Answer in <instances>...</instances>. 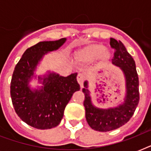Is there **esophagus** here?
<instances>
[{
	"instance_id": "1",
	"label": "esophagus",
	"mask_w": 151,
	"mask_h": 151,
	"mask_svg": "<svg viewBox=\"0 0 151 151\" xmlns=\"http://www.w3.org/2000/svg\"><path fill=\"white\" fill-rule=\"evenodd\" d=\"M86 80V76L85 73H79L77 77V81L79 83V85H81V87H83V84L85 82V81Z\"/></svg>"
}]
</instances>
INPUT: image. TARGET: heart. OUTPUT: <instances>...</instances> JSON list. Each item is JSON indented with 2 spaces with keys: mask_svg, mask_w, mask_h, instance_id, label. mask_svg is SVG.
<instances>
[{
  "mask_svg": "<svg viewBox=\"0 0 151 151\" xmlns=\"http://www.w3.org/2000/svg\"><path fill=\"white\" fill-rule=\"evenodd\" d=\"M106 46L102 44L89 45L81 51V57L85 61H91L101 55L104 58H108L110 56V54L106 52Z\"/></svg>",
  "mask_w": 151,
  "mask_h": 151,
  "instance_id": "heart-1",
  "label": "heart"
}]
</instances>
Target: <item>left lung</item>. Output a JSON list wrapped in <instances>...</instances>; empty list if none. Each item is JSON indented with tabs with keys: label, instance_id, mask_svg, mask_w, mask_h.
I'll return each mask as SVG.
<instances>
[{
	"label": "left lung",
	"instance_id": "1",
	"mask_svg": "<svg viewBox=\"0 0 151 151\" xmlns=\"http://www.w3.org/2000/svg\"><path fill=\"white\" fill-rule=\"evenodd\" d=\"M110 46L114 49L113 64L122 69L126 80V96L124 103L117 107L106 110L95 107L91 102L88 82L84 83L82 92L85 94L84 106L85 117L92 129L99 132H108L118 129L129 122L132 117L139 102V78L136 63L131 55L121 41L110 38Z\"/></svg>",
	"mask_w": 151,
	"mask_h": 151
}]
</instances>
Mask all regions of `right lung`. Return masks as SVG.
Listing matches in <instances>:
<instances>
[{"label":"right lung","instance_id":"1","mask_svg":"<svg viewBox=\"0 0 151 151\" xmlns=\"http://www.w3.org/2000/svg\"><path fill=\"white\" fill-rule=\"evenodd\" d=\"M66 40L41 41L27 48L12 73L10 93L15 113L22 121L35 129H49L57 126L73 94L80 90L77 73L66 78L49 73L43 78L41 89L32 91L28 86L42 56L58 49Z\"/></svg>","mask_w":151,"mask_h":151}]
</instances>
